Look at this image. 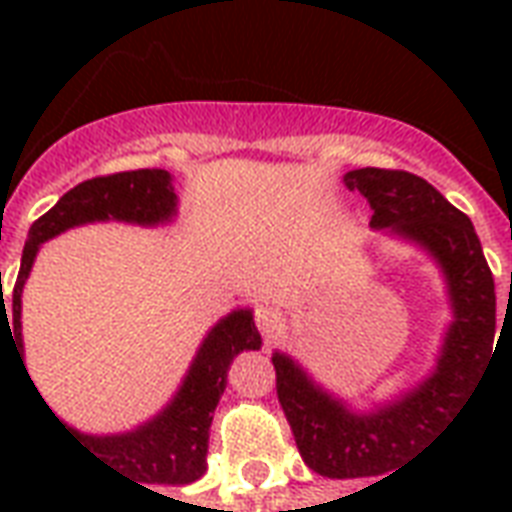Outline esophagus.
Returning <instances> with one entry per match:
<instances>
[{"label": "esophagus", "mask_w": 512, "mask_h": 512, "mask_svg": "<svg viewBox=\"0 0 512 512\" xmlns=\"http://www.w3.org/2000/svg\"><path fill=\"white\" fill-rule=\"evenodd\" d=\"M255 323L266 340H274V337L282 332V312H279V307H274V304H268L266 301V304H260V307H257Z\"/></svg>", "instance_id": "1"}]
</instances>
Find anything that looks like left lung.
Here are the masks:
<instances>
[{"label": "left lung", "instance_id": "1", "mask_svg": "<svg viewBox=\"0 0 512 512\" xmlns=\"http://www.w3.org/2000/svg\"><path fill=\"white\" fill-rule=\"evenodd\" d=\"M343 183L367 197L373 230L436 263L450 323L425 376L381 400H348L315 381L296 356L279 348L271 354L279 403L301 458L332 480L384 474L403 455L417 452L474 392L496 354L494 277L469 216L411 172L365 167L345 172Z\"/></svg>", "mask_w": 512, "mask_h": 512}]
</instances>
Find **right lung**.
Wrapping results in <instances>:
<instances>
[{"label":"right lung","mask_w":512,"mask_h":512,"mask_svg":"<svg viewBox=\"0 0 512 512\" xmlns=\"http://www.w3.org/2000/svg\"><path fill=\"white\" fill-rule=\"evenodd\" d=\"M175 219H178V194L167 169L117 172L109 178L84 180L68 194H62L57 205L29 227L16 288L10 293V299L2 296L0 282V354L2 334H7L24 365L21 296H24V285L32 274L40 246L46 241L82 224L123 222L136 224V227H164ZM260 345H263V337L257 332L252 310L235 307L233 312H227L224 318L213 323L208 334L202 337L200 348L175 389V395L136 428L123 430V433H82L71 428L68 422H60V417L54 419L65 430H71L98 461L109 463L128 480H136V485H189L200 480L208 469L205 463L208 433H211L213 411L219 406V397L224 395V386H227V370L241 351H257Z\"/></svg>","instance_id":"right-lung-1"}]
</instances>
